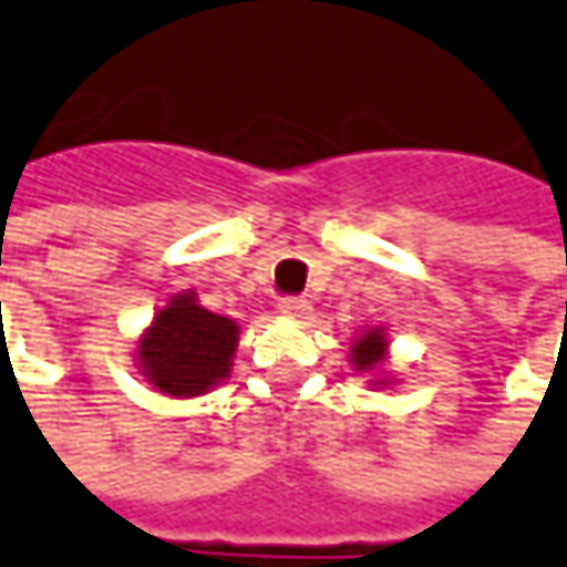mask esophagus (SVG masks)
Returning a JSON list of instances; mask_svg holds the SVG:
<instances>
[{"label":"esophagus","instance_id":"1","mask_svg":"<svg viewBox=\"0 0 567 567\" xmlns=\"http://www.w3.org/2000/svg\"><path fill=\"white\" fill-rule=\"evenodd\" d=\"M279 313L288 316V319H303L310 313V303L303 298H282L279 300Z\"/></svg>","mask_w":567,"mask_h":567}]
</instances>
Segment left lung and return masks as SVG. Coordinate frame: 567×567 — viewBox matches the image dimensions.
I'll return each instance as SVG.
<instances>
[{
	"instance_id": "obj_1",
	"label": "left lung",
	"mask_w": 567,
	"mask_h": 567,
	"mask_svg": "<svg viewBox=\"0 0 567 567\" xmlns=\"http://www.w3.org/2000/svg\"><path fill=\"white\" fill-rule=\"evenodd\" d=\"M388 332L384 326H365L363 332L350 344V365L369 381V388H391L396 384L394 375H388Z\"/></svg>"
}]
</instances>
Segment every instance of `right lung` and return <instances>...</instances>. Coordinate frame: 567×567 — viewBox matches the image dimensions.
<instances>
[{"label": "right lung", "mask_w": 567, "mask_h": 567, "mask_svg": "<svg viewBox=\"0 0 567 567\" xmlns=\"http://www.w3.org/2000/svg\"><path fill=\"white\" fill-rule=\"evenodd\" d=\"M238 334V322L204 310L192 288L171 295L138 334V375L176 400L210 394L233 372Z\"/></svg>", "instance_id": "right-lung-1"}]
</instances>
